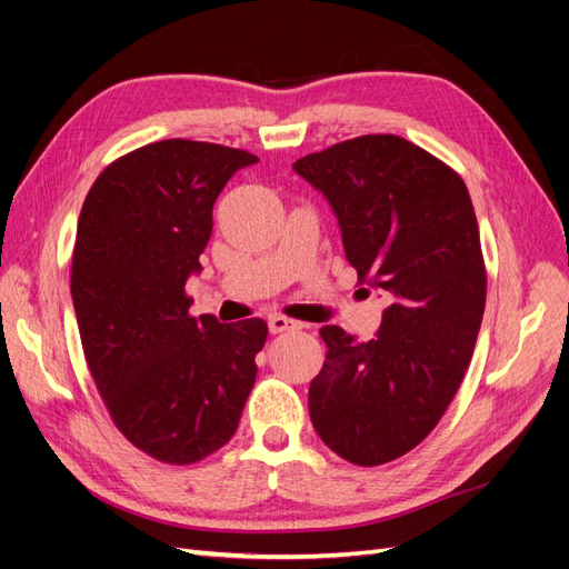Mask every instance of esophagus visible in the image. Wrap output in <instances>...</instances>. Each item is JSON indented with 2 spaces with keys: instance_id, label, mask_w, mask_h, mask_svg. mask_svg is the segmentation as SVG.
Returning a JSON list of instances; mask_svg holds the SVG:
<instances>
[{
  "instance_id": "esophagus-1",
  "label": "esophagus",
  "mask_w": 569,
  "mask_h": 569,
  "mask_svg": "<svg viewBox=\"0 0 569 569\" xmlns=\"http://www.w3.org/2000/svg\"><path fill=\"white\" fill-rule=\"evenodd\" d=\"M299 327H301V322L289 320V318L278 316V313L268 318V330H270V335H282V332H289V330H299Z\"/></svg>"
}]
</instances>
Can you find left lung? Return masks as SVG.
Masks as SVG:
<instances>
[{"label":"left lung","instance_id":"obj_1","mask_svg":"<svg viewBox=\"0 0 569 569\" xmlns=\"http://www.w3.org/2000/svg\"><path fill=\"white\" fill-rule=\"evenodd\" d=\"M295 170L335 211L358 282L389 299L370 341L322 327L308 389L320 439L372 468L432 432L470 366L487 301L475 209L456 170L396 134L339 142Z\"/></svg>","mask_w":569,"mask_h":569}]
</instances>
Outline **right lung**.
<instances>
[{
  "instance_id": "1",
  "label": "right lung",
  "mask_w": 569,
  "mask_h": 569,
  "mask_svg": "<svg viewBox=\"0 0 569 569\" xmlns=\"http://www.w3.org/2000/svg\"><path fill=\"white\" fill-rule=\"evenodd\" d=\"M249 151L163 140L130 151L84 197L71 268L82 351L116 427L137 449L189 465L237 432L256 382L261 318L189 316L213 203Z\"/></svg>"
}]
</instances>
